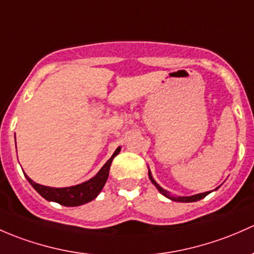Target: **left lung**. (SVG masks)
Listing matches in <instances>:
<instances>
[{
    "mask_svg": "<svg viewBox=\"0 0 254 254\" xmlns=\"http://www.w3.org/2000/svg\"><path fill=\"white\" fill-rule=\"evenodd\" d=\"M148 175H149V179H150L151 184H153L154 186H155V187H156V190H158L159 192L161 193V194H163V195H165L166 198H169V199L174 200V202H181V203H190V202H197V200H200V199H203V198L206 197V195H208L209 193L211 192V190H210V192L198 193V194H193V195H190V197H176V195H172L171 193L169 192V190H164V188L161 187L160 185H158V182H156L155 180L153 179V175H151L150 170H149ZM218 188H219V187H218ZM218 188H215V190H218Z\"/></svg>",
    "mask_w": 254,
    "mask_h": 254,
    "instance_id": "obj_1",
    "label": "left lung"
}]
</instances>
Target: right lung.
Listing matches in <instances>:
<instances>
[{"label":"right lung","instance_id":"add662e5","mask_svg":"<svg viewBox=\"0 0 254 254\" xmlns=\"http://www.w3.org/2000/svg\"><path fill=\"white\" fill-rule=\"evenodd\" d=\"M121 150V146L115 150V153L112 154L111 158L109 159L105 163V165L99 170L98 174L94 177H91L88 181L83 182V184L70 186V187H61V188H55V187H48V186L39 185L36 182H34L30 177H27L28 182L33 186L34 190L41 195V197L45 198L49 202H56L59 204L64 205V206H78L83 205L85 203L91 202L93 199H95L99 195V193L101 192V190L105 186L106 181H108L109 177V171L110 166H111L112 160H114L115 156L120 153Z\"/></svg>","mask_w":254,"mask_h":254}]
</instances>
